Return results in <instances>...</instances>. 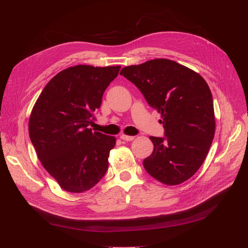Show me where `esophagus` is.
Here are the masks:
<instances>
[{
    "label": "esophagus",
    "mask_w": 248,
    "mask_h": 248,
    "mask_svg": "<svg viewBox=\"0 0 248 248\" xmlns=\"http://www.w3.org/2000/svg\"><path fill=\"white\" fill-rule=\"evenodd\" d=\"M120 139L123 140L130 141V140H134V137H131V136H126V134H121V136H120Z\"/></svg>",
    "instance_id": "34e87169"
}]
</instances>
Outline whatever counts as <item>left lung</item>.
<instances>
[{"instance_id":"obj_1","label":"left lung","mask_w":248,"mask_h":248,"mask_svg":"<svg viewBox=\"0 0 248 248\" xmlns=\"http://www.w3.org/2000/svg\"><path fill=\"white\" fill-rule=\"evenodd\" d=\"M120 74L161 114L166 138L150 137L154 150L142 162L145 170L163 184L183 183L201 168L215 133L213 98L206 80L168 59L127 66Z\"/></svg>"}]
</instances>
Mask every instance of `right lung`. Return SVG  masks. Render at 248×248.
Instances as JSON below:
<instances>
[{
	"label": "right lung",
	"mask_w": 248,
	"mask_h": 248,
	"mask_svg": "<svg viewBox=\"0 0 248 248\" xmlns=\"http://www.w3.org/2000/svg\"><path fill=\"white\" fill-rule=\"evenodd\" d=\"M120 68L77 65L60 71L32 109L30 139L43 168L66 191L91 189L108 170L116 138L93 131L89 125Z\"/></svg>",
	"instance_id": "right-lung-1"
}]
</instances>
